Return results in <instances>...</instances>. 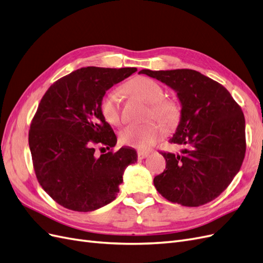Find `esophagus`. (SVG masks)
Segmentation results:
<instances>
[{
    "mask_svg": "<svg viewBox=\"0 0 263 263\" xmlns=\"http://www.w3.org/2000/svg\"><path fill=\"white\" fill-rule=\"evenodd\" d=\"M138 160H142V159H145L146 157H148V153H145V151H138Z\"/></svg>",
    "mask_w": 263,
    "mask_h": 263,
    "instance_id": "34e87169",
    "label": "esophagus"
}]
</instances>
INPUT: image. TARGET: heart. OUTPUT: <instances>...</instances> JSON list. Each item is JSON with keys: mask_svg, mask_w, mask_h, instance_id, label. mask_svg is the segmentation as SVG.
<instances>
[{"mask_svg": "<svg viewBox=\"0 0 263 263\" xmlns=\"http://www.w3.org/2000/svg\"><path fill=\"white\" fill-rule=\"evenodd\" d=\"M125 90L134 97L150 104L149 117H154L165 126H172L177 122L179 110L177 105L163 99V89L158 82L146 77H138L125 85ZM121 94L116 90L105 93L101 101V113L110 125L121 123ZM164 130L160 125L149 122L140 125H128L121 132L122 144L138 150H148L156 145L163 136Z\"/></svg>", "mask_w": 263, "mask_h": 263, "instance_id": "b5f03b06", "label": "heart"}]
</instances>
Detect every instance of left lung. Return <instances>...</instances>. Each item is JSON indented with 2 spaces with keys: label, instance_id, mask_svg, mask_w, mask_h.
<instances>
[{
  "label": "left lung",
  "instance_id": "8db88e82",
  "mask_svg": "<svg viewBox=\"0 0 263 263\" xmlns=\"http://www.w3.org/2000/svg\"><path fill=\"white\" fill-rule=\"evenodd\" d=\"M168 85L181 104L180 122L169 139L181 155L161 153L165 170L154 179L166 200L201 206L215 200L239 172L246 153L245 116L230 93L195 70H140Z\"/></svg>",
  "mask_w": 263,
  "mask_h": 263
}]
</instances>
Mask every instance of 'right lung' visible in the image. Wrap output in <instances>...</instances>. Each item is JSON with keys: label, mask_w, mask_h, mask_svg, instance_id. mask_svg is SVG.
<instances>
[{"label": "right lung", "mask_w": 263, "mask_h": 263, "mask_svg": "<svg viewBox=\"0 0 263 263\" xmlns=\"http://www.w3.org/2000/svg\"><path fill=\"white\" fill-rule=\"evenodd\" d=\"M136 68L78 69L55 81L43 97L30 125L29 149L38 182L63 208L91 212L114 201L136 150L94 155L98 144L115 147L117 138L101 113L107 90ZM109 149V148H108Z\"/></svg>", "instance_id": "obj_1"}]
</instances>
